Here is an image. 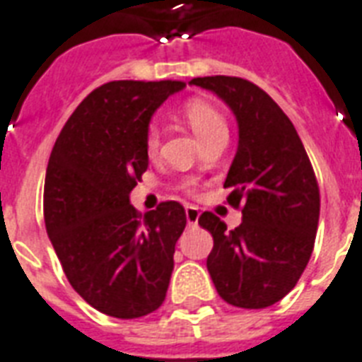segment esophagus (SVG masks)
Returning <instances> with one entry per match:
<instances>
[{
	"label": "esophagus",
	"instance_id": "1",
	"mask_svg": "<svg viewBox=\"0 0 362 362\" xmlns=\"http://www.w3.org/2000/svg\"><path fill=\"white\" fill-rule=\"evenodd\" d=\"M186 220L189 226H195L199 221V209H195V206H186Z\"/></svg>",
	"mask_w": 362,
	"mask_h": 362
}]
</instances>
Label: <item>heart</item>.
<instances>
[{
    "instance_id": "heart-1",
    "label": "heart",
    "mask_w": 362,
    "mask_h": 362,
    "mask_svg": "<svg viewBox=\"0 0 362 362\" xmlns=\"http://www.w3.org/2000/svg\"><path fill=\"white\" fill-rule=\"evenodd\" d=\"M184 116H186L187 124L192 125V129L195 131V135L201 139V142L209 141V139H212L216 135H221V133H227L226 118L209 101H203V99H192V101H187L184 105ZM158 146L159 129L156 125H152L148 129L146 135L148 152L153 153L158 150Z\"/></svg>"
}]
</instances>
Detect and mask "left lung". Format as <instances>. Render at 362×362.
<instances>
[{
  "instance_id": "left-lung-1",
  "label": "left lung",
  "mask_w": 362,
  "mask_h": 362,
  "mask_svg": "<svg viewBox=\"0 0 362 362\" xmlns=\"http://www.w3.org/2000/svg\"><path fill=\"white\" fill-rule=\"evenodd\" d=\"M189 84L216 93L238 124V148L223 187L227 203L242 204L233 231L212 212L199 226L214 247L206 269L216 291L238 308L281 300L306 269L320 221V187L295 125L274 99L238 76H199Z\"/></svg>"
}]
</instances>
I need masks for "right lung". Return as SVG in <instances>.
<instances>
[{"mask_svg":"<svg viewBox=\"0 0 362 362\" xmlns=\"http://www.w3.org/2000/svg\"><path fill=\"white\" fill-rule=\"evenodd\" d=\"M178 81H115L93 90L56 139L45 178V226L67 280L90 306L118 320L165 300L184 206L142 216L129 193L148 169L146 135Z\"/></svg>","mask_w":362,"mask_h":362,"instance_id":"1","label":"right lung"}]
</instances>
